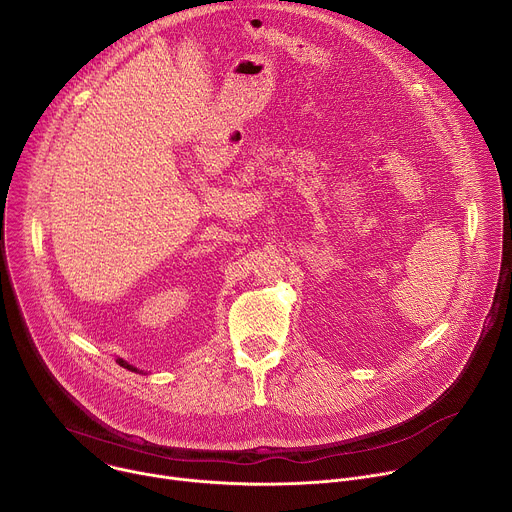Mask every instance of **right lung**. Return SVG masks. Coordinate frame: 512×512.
<instances>
[{"instance_id":"obj_1","label":"right lung","mask_w":512,"mask_h":512,"mask_svg":"<svg viewBox=\"0 0 512 512\" xmlns=\"http://www.w3.org/2000/svg\"><path fill=\"white\" fill-rule=\"evenodd\" d=\"M117 362H119V364H121V367H125V369H129V371H137V369H135V367H131V364H127V362H125V360H123V358H117Z\"/></svg>"}]
</instances>
